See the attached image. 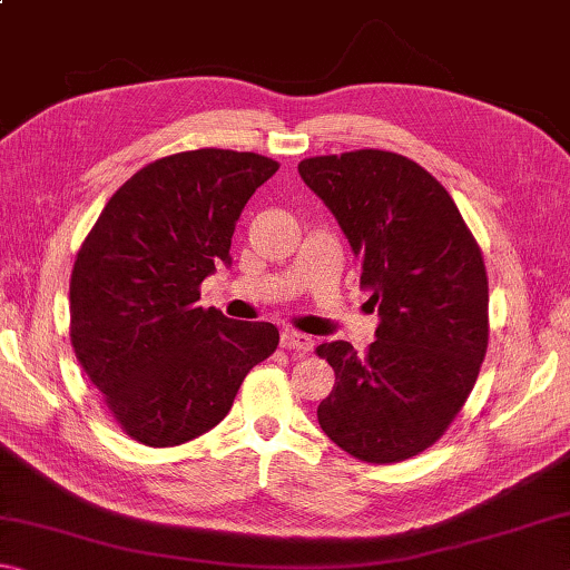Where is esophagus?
Returning a JSON list of instances; mask_svg holds the SVG:
<instances>
[{
	"label": "esophagus",
	"instance_id": "obj_1",
	"mask_svg": "<svg viewBox=\"0 0 570 570\" xmlns=\"http://www.w3.org/2000/svg\"><path fill=\"white\" fill-rule=\"evenodd\" d=\"M282 346H284V350H288V352L308 354V352H312V346H314V340H312V336L302 334V332L286 330V332L282 334Z\"/></svg>",
	"mask_w": 570,
	"mask_h": 570
}]
</instances>
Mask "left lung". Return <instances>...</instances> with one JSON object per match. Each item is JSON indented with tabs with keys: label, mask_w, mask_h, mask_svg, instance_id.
I'll return each instance as SVG.
<instances>
[{
	"label": "left lung",
	"mask_w": 570,
	"mask_h": 570,
	"mask_svg": "<svg viewBox=\"0 0 570 570\" xmlns=\"http://www.w3.org/2000/svg\"><path fill=\"white\" fill-rule=\"evenodd\" d=\"M354 256L377 304V340L356 354L326 342L334 390L316 417L334 445L392 465L445 435L488 352V274L455 200L417 163L390 150H352L298 163Z\"/></svg>",
	"instance_id": "obj_1"
}]
</instances>
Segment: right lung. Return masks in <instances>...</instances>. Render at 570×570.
<instances>
[{
	"label": "right lung",
	"mask_w": 570,
	"mask_h": 570,
	"mask_svg": "<svg viewBox=\"0 0 570 570\" xmlns=\"http://www.w3.org/2000/svg\"><path fill=\"white\" fill-rule=\"evenodd\" d=\"M278 163L258 153L183 150L112 193L77 250L70 342L130 440L183 445L226 417L246 374L278 346L268 322L198 306L230 262L236 220Z\"/></svg>",
	"instance_id": "add662e5"
}]
</instances>
